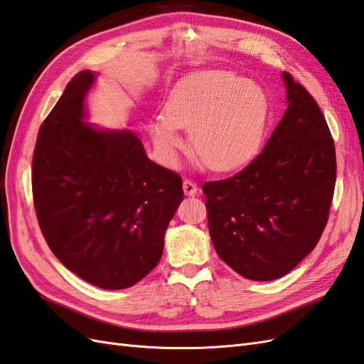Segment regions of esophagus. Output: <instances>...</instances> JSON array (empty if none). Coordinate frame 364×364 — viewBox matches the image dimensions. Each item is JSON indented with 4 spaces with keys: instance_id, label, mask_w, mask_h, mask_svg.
I'll use <instances>...</instances> for the list:
<instances>
[{
    "instance_id": "esophagus-1",
    "label": "esophagus",
    "mask_w": 364,
    "mask_h": 364,
    "mask_svg": "<svg viewBox=\"0 0 364 364\" xmlns=\"http://www.w3.org/2000/svg\"><path fill=\"white\" fill-rule=\"evenodd\" d=\"M183 191L186 195H195L198 192V186L195 181H192L191 178H184L183 181Z\"/></svg>"
}]
</instances>
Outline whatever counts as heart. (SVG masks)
<instances>
[{
	"label": "heart",
	"mask_w": 364,
	"mask_h": 364,
	"mask_svg": "<svg viewBox=\"0 0 364 364\" xmlns=\"http://www.w3.org/2000/svg\"><path fill=\"white\" fill-rule=\"evenodd\" d=\"M267 115L262 86L234 72L208 70L178 82L164 102L163 117L149 129L167 163L183 147L180 127H191V144L201 161L213 171H228L257 152Z\"/></svg>",
	"instance_id": "b5f03b06"
}]
</instances>
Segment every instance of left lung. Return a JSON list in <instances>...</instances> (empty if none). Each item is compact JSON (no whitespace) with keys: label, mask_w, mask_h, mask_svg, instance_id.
I'll use <instances>...</instances> for the list:
<instances>
[{"label":"left lung","mask_w":364,"mask_h":364,"mask_svg":"<svg viewBox=\"0 0 364 364\" xmlns=\"http://www.w3.org/2000/svg\"><path fill=\"white\" fill-rule=\"evenodd\" d=\"M283 78L289 107L263 151L234 176L203 184L213 247L254 282L282 278L312 252L337 180L323 112L291 73Z\"/></svg>","instance_id":"obj_1"}]
</instances>
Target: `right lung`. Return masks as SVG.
<instances>
[{
  "label": "right lung",
  "mask_w": 364,
  "mask_h": 364,
  "mask_svg": "<svg viewBox=\"0 0 364 364\" xmlns=\"http://www.w3.org/2000/svg\"><path fill=\"white\" fill-rule=\"evenodd\" d=\"M93 73L82 70L46 117L32 158L36 218L53 255L85 282L126 289L158 264L183 200L181 176L130 132L82 123Z\"/></svg>",
  "instance_id": "obj_1"
}]
</instances>
